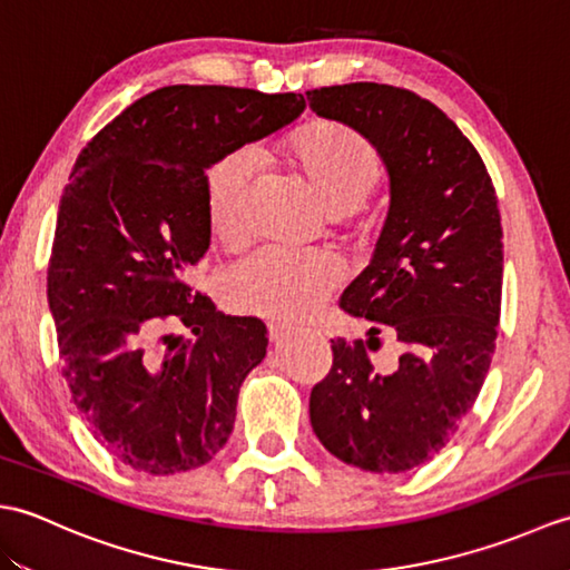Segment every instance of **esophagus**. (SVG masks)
Segmentation results:
<instances>
[{"instance_id":"esophagus-1","label":"esophagus","mask_w":570,"mask_h":570,"mask_svg":"<svg viewBox=\"0 0 570 570\" xmlns=\"http://www.w3.org/2000/svg\"><path fill=\"white\" fill-rule=\"evenodd\" d=\"M266 333H269L272 343H278V341H284L288 333H292V325H286L282 321H272V323H266Z\"/></svg>"}]
</instances>
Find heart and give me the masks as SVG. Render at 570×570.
<instances>
[{"label": "heart", "mask_w": 570, "mask_h": 570, "mask_svg": "<svg viewBox=\"0 0 570 570\" xmlns=\"http://www.w3.org/2000/svg\"><path fill=\"white\" fill-rule=\"evenodd\" d=\"M264 159L284 161L316 190L323 208L345 223L377 188L384 164L377 147L357 129L316 119L264 151ZM254 164L245 151L227 154L205 176V220L213 242L239 252L249 242V190ZM345 276L328 252L288 254L264 249L239 264L227 278V306L245 316L301 321L328 298Z\"/></svg>", "instance_id": "obj_1"}]
</instances>
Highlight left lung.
<instances>
[{"mask_svg": "<svg viewBox=\"0 0 570 570\" xmlns=\"http://www.w3.org/2000/svg\"><path fill=\"white\" fill-rule=\"evenodd\" d=\"M306 98L377 147L392 190L374 257L341 296L370 323V341H331L311 426L347 465L404 472L443 451L490 370L502 306L498 196L470 139L416 92L347 82ZM382 330L403 350L390 373L368 360Z\"/></svg>", "mask_w": 570, "mask_h": 570, "instance_id": "8db88e82", "label": "left lung"}]
</instances>
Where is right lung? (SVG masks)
<instances>
[{"instance_id":"add662e5","label":"right lung","mask_w":570,"mask_h":570,"mask_svg":"<svg viewBox=\"0 0 570 570\" xmlns=\"http://www.w3.org/2000/svg\"><path fill=\"white\" fill-rule=\"evenodd\" d=\"M296 92L168 85L95 135L60 198L48 306L72 404L107 453L149 475L227 443L264 323L223 316L186 272L210 247L205 171L304 112ZM189 328L188 342L161 336Z\"/></svg>"}]
</instances>
